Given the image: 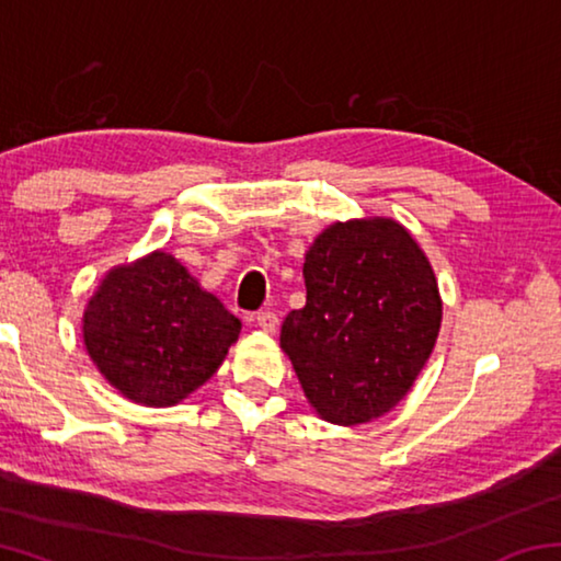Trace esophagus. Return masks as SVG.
I'll list each match as a JSON object with an SVG mask.
<instances>
[{
  "label": "esophagus",
  "instance_id": "1",
  "mask_svg": "<svg viewBox=\"0 0 561 561\" xmlns=\"http://www.w3.org/2000/svg\"><path fill=\"white\" fill-rule=\"evenodd\" d=\"M257 327L262 329V331H267V334H274V331H277V327H279V319H277V314H274V311H260L257 314Z\"/></svg>",
  "mask_w": 561,
  "mask_h": 561
}]
</instances>
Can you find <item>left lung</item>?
<instances>
[{
    "label": "left lung",
    "instance_id": "1",
    "mask_svg": "<svg viewBox=\"0 0 561 561\" xmlns=\"http://www.w3.org/2000/svg\"><path fill=\"white\" fill-rule=\"evenodd\" d=\"M307 304L282 324L279 346L319 417L360 425L411 391L443 321L438 279L393 217L334 222L304 254Z\"/></svg>",
    "mask_w": 561,
    "mask_h": 561
}]
</instances>
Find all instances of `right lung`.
I'll return each instance as SVG.
<instances>
[{"label": "right lung", "instance_id": "1", "mask_svg": "<svg viewBox=\"0 0 561 561\" xmlns=\"http://www.w3.org/2000/svg\"><path fill=\"white\" fill-rule=\"evenodd\" d=\"M240 319L173 254L118 264L83 309L93 366L133 403L168 408L201 388L240 336Z\"/></svg>", "mask_w": 561, "mask_h": 561}]
</instances>
